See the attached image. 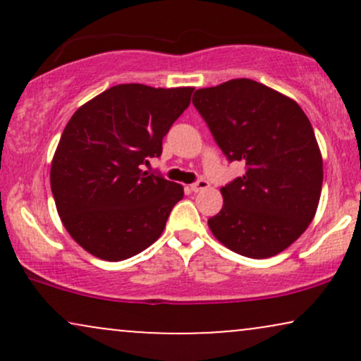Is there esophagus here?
I'll use <instances>...</instances> for the list:
<instances>
[{"instance_id": "1", "label": "esophagus", "mask_w": 361, "mask_h": 361, "mask_svg": "<svg viewBox=\"0 0 361 361\" xmlns=\"http://www.w3.org/2000/svg\"><path fill=\"white\" fill-rule=\"evenodd\" d=\"M190 188H192V192L198 193V192H202V190H207V188H209V181H205V180H198V181H195L193 185H190Z\"/></svg>"}]
</instances>
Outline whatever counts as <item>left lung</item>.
<instances>
[{
	"mask_svg": "<svg viewBox=\"0 0 361 361\" xmlns=\"http://www.w3.org/2000/svg\"><path fill=\"white\" fill-rule=\"evenodd\" d=\"M193 105L229 161L246 171L222 186L215 238L247 258H270L300 238L316 215L322 157L307 115L292 98L252 80L197 90Z\"/></svg>",
	"mask_w": 361,
	"mask_h": 361,
	"instance_id": "8db88e82",
	"label": "left lung"
}]
</instances>
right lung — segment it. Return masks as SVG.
<instances>
[{
    "label": "right lung",
    "instance_id": "1",
    "mask_svg": "<svg viewBox=\"0 0 361 361\" xmlns=\"http://www.w3.org/2000/svg\"><path fill=\"white\" fill-rule=\"evenodd\" d=\"M192 93L130 82L74 111L54 154L51 188L66 231L90 255L122 261L163 234L183 186L140 166L161 156Z\"/></svg>",
    "mask_w": 361,
    "mask_h": 361
}]
</instances>
